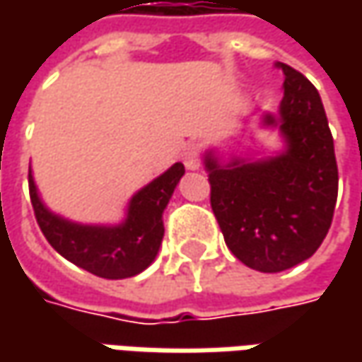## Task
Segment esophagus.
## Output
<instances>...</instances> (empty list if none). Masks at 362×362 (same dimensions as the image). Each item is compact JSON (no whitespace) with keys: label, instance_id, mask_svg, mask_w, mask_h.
Returning <instances> with one entry per match:
<instances>
[{"label":"esophagus","instance_id":"esophagus-1","mask_svg":"<svg viewBox=\"0 0 362 362\" xmlns=\"http://www.w3.org/2000/svg\"><path fill=\"white\" fill-rule=\"evenodd\" d=\"M183 165L187 167L189 171H197L202 167V159H199V146L197 145H187L183 148Z\"/></svg>","mask_w":362,"mask_h":362}]
</instances>
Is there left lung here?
<instances>
[{
	"instance_id": "obj_1",
	"label": "left lung",
	"mask_w": 362,
	"mask_h": 362,
	"mask_svg": "<svg viewBox=\"0 0 362 362\" xmlns=\"http://www.w3.org/2000/svg\"><path fill=\"white\" fill-rule=\"evenodd\" d=\"M278 112L264 110L259 131H276L280 146L256 157L250 145L203 153L211 185V209L231 254L247 268L284 272L308 259L327 238L339 169L320 94L288 64Z\"/></svg>"
}]
</instances>
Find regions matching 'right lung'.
<instances>
[{
    "mask_svg": "<svg viewBox=\"0 0 362 362\" xmlns=\"http://www.w3.org/2000/svg\"><path fill=\"white\" fill-rule=\"evenodd\" d=\"M183 175L181 163L171 165L132 195L117 223H80L52 211L37 191L32 167L30 197L40 230L60 256L94 276L122 280L155 262L165 235L163 214Z\"/></svg>",
    "mask_w": 362,
    "mask_h": 362,
    "instance_id": "add662e5",
    "label": "right lung"
}]
</instances>
